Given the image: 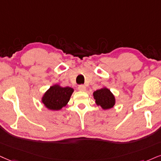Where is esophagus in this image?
Here are the masks:
<instances>
[{
	"label": "esophagus",
	"mask_w": 161,
	"mask_h": 161,
	"mask_svg": "<svg viewBox=\"0 0 161 161\" xmlns=\"http://www.w3.org/2000/svg\"><path fill=\"white\" fill-rule=\"evenodd\" d=\"M78 90L80 91H86V88L84 85H79L78 86Z\"/></svg>",
	"instance_id": "34e87169"
}]
</instances>
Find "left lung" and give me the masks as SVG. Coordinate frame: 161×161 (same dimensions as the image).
I'll return each mask as SVG.
<instances>
[{
	"instance_id": "1",
	"label": "left lung",
	"mask_w": 161,
	"mask_h": 161,
	"mask_svg": "<svg viewBox=\"0 0 161 161\" xmlns=\"http://www.w3.org/2000/svg\"><path fill=\"white\" fill-rule=\"evenodd\" d=\"M93 97L96 99V104L100 106L103 110H108L114 108L116 103L114 94L106 87L95 91L93 92Z\"/></svg>"
}]
</instances>
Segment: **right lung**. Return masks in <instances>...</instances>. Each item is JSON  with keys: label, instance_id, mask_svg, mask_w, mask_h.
Segmentation results:
<instances>
[{"label": "right lung", "instance_id": "add662e5", "mask_svg": "<svg viewBox=\"0 0 161 161\" xmlns=\"http://www.w3.org/2000/svg\"><path fill=\"white\" fill-rule=\"evenodd\" d=\"M73 92L74 90L71 87H62L55 84L46 91L42 98V102L49 110H61L68 104Z\"/></svg>", "mask_w": 161, "mask_h": 161}]
</instances>
